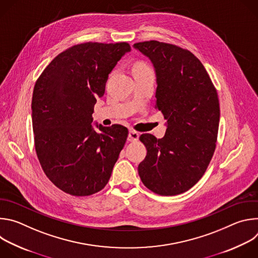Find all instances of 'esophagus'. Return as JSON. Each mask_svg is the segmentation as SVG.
Returning <instances> with one entry per match:
<instances>
[{
	"instance_id": "34e87169",
	"label": "esophagus",
	"mask_w": 258,
	"mask_h": 258,
	"mask_svg": "<svg viewBox=\"0 0 258 258\" xmlns=\"http://www.w3.org/2000/svg\"><path fill=\"white\" fill-rule=\"evenodd\" d=\"M139 133H137L136 131H130L128 136H127V141L128 142H136L139 140Z\"/></svg>"
}]
</instances>
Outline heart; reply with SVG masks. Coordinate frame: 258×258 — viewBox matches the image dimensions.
<instances>
[{"label":"heart","mask_w":258,"mask_h":258,"mask_svg":"<svg viewBox=\"0 0 258 258\" xmlns=\"http://www.w3.org/2000/svg\"><path fill=\"white\" fill-rule=\"evenodd\" d=\"M153 71L151 67L144 62H139L134 66V75L137 76H145V75H152Z\"/></svg>","instance_id":"1"}]
</instances>
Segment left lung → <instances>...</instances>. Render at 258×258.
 <instances>
[{
	"instance_id": "obj_1",
	"label": "left lung",
	"mask_w": 258,
	"mask_h": 258,
	"mask_svg": "<svg viewBox=\"0 0 258 258\" xmlns=\"http://www.w3.org/2000/svg\"><path fill=\"white\" fill-rule=\"evenodd\" d=\"M134 48L152 62L156 104L166 119L162 139L143 134L147 155L138 171L144 185L162 196L181 194L204 174L215 150L219 102L200 60L177 46L149 41Z\"/></svg>"
}]
</instances>
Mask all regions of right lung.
<instances>
[{
	"label": "right lung",
	"instance_id": "right-lung-1",
	"mask_svg": "<svg viewBox=\"0 0 258 258\" xmlns=\"http://www.w3.org/2000/svg\"><path fill=\"white\" fill-rule=\"evenodd\" d=\"M131 51L127 43H85L55 57L36 81L31 101L34 146L54 185L72 196L101 191L111 176L128 131L92 125L109 73Z\"/></svg>",
	"mask_w": 258,
	"mask_h": 258
}]
</instances>
